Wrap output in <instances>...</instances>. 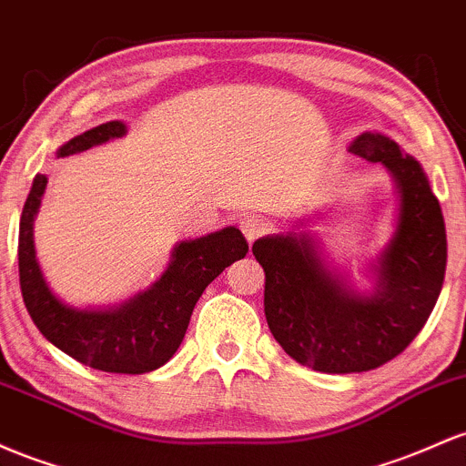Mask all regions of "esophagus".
I'll return each mask as SVG.
<instances>
[{"label":"esophagus","instance_id":"34e87169","mask_svg":"<svg viewBox=\"0 0 466 466\" xmlns=\"http://www.w3.org/2000/svg\"><path fill=\"white\" fill-rule=\"evenodd\" d=\"M239 228H242V233H244V238H247V242L253 244L255 239H258L259 235L266 231V224H264V219H259V218H255V216H247V218L239 219Z\"/></svg>","mask_w":466,"mask_h":466}]
</instances>
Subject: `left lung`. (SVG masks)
<instances>
[{
  "label": "left lung",
  "mask_w": 466,
  "mask_h": 466,
  "mask_svg": "<svg viewBox=\"0 0 466 466\" xmlns=\"http://www.w3.org/2000/svg\"><path fill=\"white\" fill-rule=\"evenodd\" d=\"M348 151L383 165L399 196L394 231L365 266L372 289L359 290L326 259L308 216L253 244L275 341L297 363L326 374L368 372L399 357L430 319L447 268L441 202L422 165L380 132L357 136Z\"/></svg>",
  "instance_id": "1"
}]
</instances>
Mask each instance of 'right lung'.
Listing matches in <instances>:
<instances>
[{
	"label": "right lung",
	"mask_w": 466,
	"mask_h": 466,
	"mask_svg": "<svg viewBox=\"0 0 466 466\" xmlns=\"http://www.w3.org/2000/svg\"><path fill=\"white\" fill-rule=\"evenodd\" d=\"M127 125L109 120L56 149L59 158L123 138ZM48 177L36 174L19 219V284L35 326L55 348L87 368L112 374H145L163 368L185 339L198 299L216 277L248 253L239 228L177 242L165 273L147 290L116 306L78 308L55 295L35 250V218Z\"/></svg>",
	"instance_id": "1"
}]
</instances>
